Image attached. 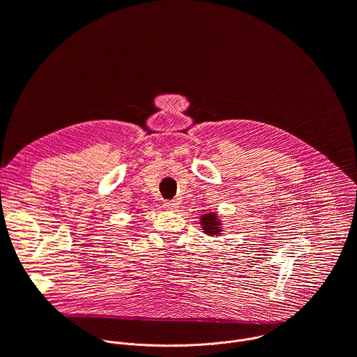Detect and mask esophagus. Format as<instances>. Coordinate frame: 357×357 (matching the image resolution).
Returning a JSON list of instances; mask_svg holds the SVG:
<instances>
[{
    "label": "esophagus",
    "mask_w": 357,
    "mask_h": 357,
    "mask_svg": "<svg viewBox=\"0 0 357 357\" xmlns=\"http://www.w3.org/2000/svg\"><path fill=\"white\" fill-rule=\"evenodd\" d=\"M176 208H178V203H176L175 200H167V202L164 203V209H165V211L174 212V211H176Z\"/></svg>",
    "instance_id": "obj_1"
}]
</instances>
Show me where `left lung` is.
<instances>
[{"mask_svg": "<svg viewBox=\"0 0 357 357\" xmlns=\"http://www.w3.org/2000/svg\"><path fill=\"white\" fill-rule=\"evenodd\" d=\"M199 223L202 226V230L208 236H220L223 231L222 222L216 215V212H208L205 215H202Z\"/></svg>", "mask_w": 357, "mask_h": 357, "instance_id": "1", "label": "left lung"}]
</instances>
